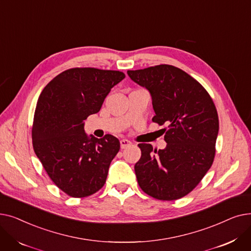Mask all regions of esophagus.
I'll return each mask as SVG.
<instances>
[{
  "instance_id": "34e87169",
  "label": "esophagus",
  "mask_w": 251,
  "mask_h": 251,
  "mask_svg": "<svg viewBox=\"0 0 251 251\" xmlns=\"http://www.w3.org/2000/svg\"><path fill=\"white\" fill-rule=\"evenodd\" d=\"M120 144H121V149H126L131 146V142L127 139H122L120 140Z\"/></svg>"
}]
</instances>
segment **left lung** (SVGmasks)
<instances>
[{
    "label": "left lung",
    "mask_w": 251,
    "mask_h": 251,
    "mask_svg": "<svg viewBox=\"0 0 251 251\" xmlns=\"http://www.w3.org/2000/svg\"><path fill=\"white\" fill-rule=\"evenodd\" d=\"M127 73L151 92L152 122L167 126L162 129L166 149L138 144L137 182L155 200H179L199 185L213 165L219 132L216 105L199 81L175 66L163 64Z\"/></svg>",
    "instance_id": "8db88e82"
}]
</instances>
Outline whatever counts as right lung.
<instances>
[{"label": "right lung", "instance_id": "obj_1", "mask_svg": "<svg viewBox=\"0 0 251 251\" xmlns=\"http://www.w3.org/2000/svg\"><path fill=\"white\" fill-rule=\"evenodd\" d=\"M124 78L121 71L72 68L50 80L38 98L33 150L50 180L69 196L86 197L104 185L120 141L111 134L88 137L84 120Z\"/></svg>", "mask_w": 251, "mask_h": 251}]
</instances>
